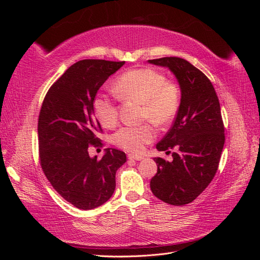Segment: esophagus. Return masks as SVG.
Returning <instances> with one entry per match:
<instances>
[{"instance_id":"obj_1","label":"esophagus","mask_w":260,"mask_h":260,"mask_svg":"<svg viewBox=\"0 0 260 260\" xmlns=\"http://www.w3.org/2000/svg\"><path fill=\"white\" fill-rule=\"evenodd\" d=\"M128 158H129L130 160H132V159H135V160H142V159H143V156H141V155H133V154H129V155H128Z\"/></svg>"}]
</instances>
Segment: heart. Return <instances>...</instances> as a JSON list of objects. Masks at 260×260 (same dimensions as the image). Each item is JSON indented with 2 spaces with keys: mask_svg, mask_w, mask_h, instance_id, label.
Here are the masks:
<instances>
[{
  "mask_svg": "<svg viewBox=\"0 0 260 260\" xmlns=\"http://www.w3.org/2000/svg\"><path fill=\"white\" fill-rule=\"evenodd\" d=\"M118 96L139 102L143 105L142 117L164 125L174 119L180 105V90L174 82L154 69H133L123 73L114 84ZM93 109L102 125L112 128L118 119L114 101L99 94L93 102ZM155 130L149 124L124 125L114 135V143L125 151L140 153L144 145L155 138Z\"/></svg>",
  "mask_w": 260,
  "mask_h": 260,
  "instance_id": "b5f03b06",
  "label": "heart"
}]
</instances>
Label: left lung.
I'll return each mask as SVG.
<instances>
[{"label": "left lung", "mask_w": 260, "mask_h": 260, "mask_svg": "<svg viewBox=\"0 0 260 260\" xmlns=\"http://www.w3.org/2000/svg\"><path fill=\"white\" fill-rule=\"evenodd\" d=\"M167 67L177 78L181 101L172 127L156 148H176L172 160L155 157L157 174L151 190L157 199L180 206L193 202L214 179L224 144L219 100L210 80L191 62L180 57L149 59Z\"/></svg>", "instance_id": "8db88e82"}]
</instances>
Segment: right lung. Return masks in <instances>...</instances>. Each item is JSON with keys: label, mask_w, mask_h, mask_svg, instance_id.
<instances>
[{"label": "right lung", "mask_w": 260, "mask_h": 260, "mask_svg": "<svg viewBox=\"0 0 260 260\" xmlns=\"http://www.w3.org/2000/svg\"><path fill=\"white\" fill-rule=\"evenodd\" d=\"M124 61L83 59L70 66L46 93L39 115L40 164L62 199L89 210L103 205L115 191L116 171L127 161L119 149L105 148L101 160L89 146L102 145L93 102L109 76Z\"/></svg>", "instance_id": "obj_1"}]
</instances>
